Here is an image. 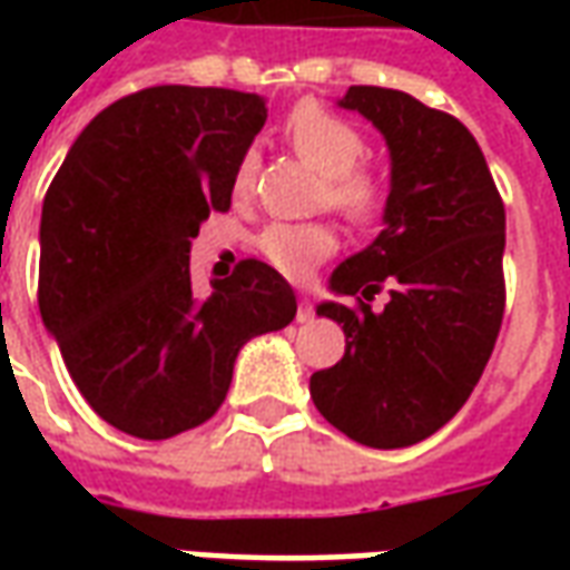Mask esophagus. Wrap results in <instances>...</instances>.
I'll use <instances>...</instances> for the list:
<instances>
[{
    "label": "esophagus",
    "mask_w": 570,
    "mask_h": 570,
    "mask_svg": "<svg viewBox=\"0 0 570 570\" xmlns=\"http://www.w3.org/2000/svg\"><path fill=\"white\" fill-rule=\"evenodd\" d=\"M311 317H314V308H311V298H308V296H302V298H298V314H296V321H298V323H308Z\"/></svg>",
    "instance_id": "1"
}]
</instances>
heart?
<instances>
[{
    "mask_svg": "<svg viewBox=\"0 0 570 570\" xmlns=\"http://www.w3.org/2000/svg\"><path fill=\"white\" fill-rule=\"evenodd\" d=\"M289 146L323 174V204H333L354 223L372 219L382 207V183L357 167L366 155V140L351 121L323 106L305 104L286 118ZM259 170L256 151H244L235 170V195L244 198ZM338 247V235L326 223H274L259 235V253L286 277H308Z\"/></svg>",
    "mask_w": 570,
    "mask_h": 570,
    "instance_id": "heart-1",
    "label": "heart"
}]
</instances>
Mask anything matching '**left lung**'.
Segmentation results:
<instances>
[{"label":"left lung","mask_w":570,"mask_h":570,"mask_svg":"<svg viewBox=\"0 0 570 570\" xmlns=\"http://www.w3.org/2000/svg\"><path fill=\"white\" fill-rule=\"evenodd\" d=\"M342 109L391 151L384 228L347 256L317 305L345 357L311 375L333 428L370 449H406L452 421L489 363L503 321V200L473 134L412 94L354 85ZM389 305L372 312L375 292Z\"/></svg>","instance_id":"8db88e82"}]
</instances>
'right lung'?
<instances>
[{
    "label": "right lung",
    "mask_w": 570,
    "mask_h": 570,
    "mask_svg": "<svg viewBox=\"0 0 570 570\" xmlns=\"http://www.w3.org/2000/svg\"><path fill=\"white\" fill-rule=\"evenodd\" d=\"M265 118L256 94L146 88L91 118L45 195V330L88 406L137 440L213 419L240 347L296 317L293 286L265 262L244 259L210 296L188 268Z\"/></svg>",
    "instance_id": "right-lung-1"
}]
</instances>
